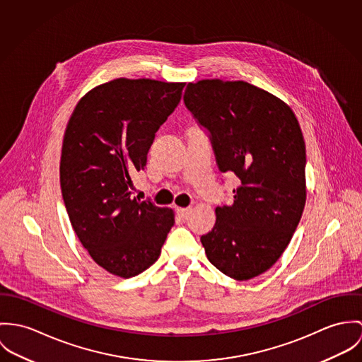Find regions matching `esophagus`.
Wrapping results in <instances>:
<instances>
[{
  "mask_svg": "<svg viewBox=\"0 0 362 362\" xmlns=\"http://www.w3.org/2000/svg\"><path fill=\"white\" fill-rule=\"evenodd\" d=\"M190 212H192V208H177V215L180 218H187Z\"/></svg>",
  "mask_w": 362,
  "mask_h": 362,
  "instance_id": "esophagus-1",
  "label": "esophagus"
}]
</instances>
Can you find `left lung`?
<instances>
[{"label":"left lung","instance_id":"1","mask_svg":"<svg viewBox=\"0 0 362 362\" xmlns=\"http://www.w3.org/2000/svg\"><path fill=\"white\" fill-rule=\"evenodd\" d=\"M183 100L209 130L219 169L240 179L233 204L216 206L214 229L201 236L206 258L232 279H252L281 258L304 211L300 123L281 98L247 81L189 83Z\"/></svg>","mask_w":362,"mask_h":362}]
</instances>
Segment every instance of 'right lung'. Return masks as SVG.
Wrapping results in <instances>:
<instances>
[{"label":"right lung","mask_w":362,"mask_h":362,"mask_svg":"<svg viewBox=\"0 0 362 362\" xmlns=\"http://www.w3.org/2000/svg\"><path fill=\"white\" fill-rule=\"evenodd\" d=\"M185 84L114 79L86 93L66 124L59 180L69 221L93 261L123 279L158 259L175 223L173 209L130 189Z\"/></svg>","instance_id":"obj_1"}]
</instances>
